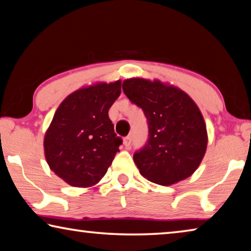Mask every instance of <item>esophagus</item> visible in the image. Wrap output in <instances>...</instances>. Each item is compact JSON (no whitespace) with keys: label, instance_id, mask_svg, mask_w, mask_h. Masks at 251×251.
<instances>
[{"label":"esophagus","instance_id":"esophagus-1","mask_svg":"<svg viewBox=\"0 0 251 251\" xmlns=\"http://www.w3.org/2000/svg\"><path fill=\"white\" fill-rule=\"evenodd\" d=\"M124 145L126 147H129L131 145V136H127L124 138Z\"/></svg>","mask_w":251,"mask_h":251}]
</instances>
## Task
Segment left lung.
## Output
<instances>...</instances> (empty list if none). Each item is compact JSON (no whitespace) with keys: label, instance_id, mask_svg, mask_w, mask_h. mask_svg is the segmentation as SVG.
Returning a JSON list of instances; mask_svg holds the SVG:
<instances>
[{"label":"left lung","instance_id":"left-lung-1","mask_svg":"<svg viewBox=\"0 0 251 251\" xmlns=\"http://www.w3.org/2000/svg\"><path fill=\"white\" fill-rule=\"evenodd\" d=\"M123 91L147 118L148 139L134 154L141 175L163 186L189 177L201 165L208 141L198 106L185 92L159 80L129 78Z\"/></svg>","mask_w":251,"mask_h":251}]
</instances>
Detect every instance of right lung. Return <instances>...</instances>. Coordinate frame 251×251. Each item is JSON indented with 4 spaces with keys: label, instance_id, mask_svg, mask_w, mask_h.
Masks as SVG:
<instances>
[{
    "label": "right lung",
    "instance_id": "right-lung-1",
    "mask_svg": "<svg viewBox=\"0 0 251 251\" xmlns=\"http://www.w3.org/2000/svg\"><path fill=\"white\" fill-rule=\"evenodd\" d=\"M121 80L72 93L54 114L44 137L45 158L56 175L74 187H90L107 172L122 138L108 109L121 95Z\"/></svg>",
    "mask_w": 251,
    "mask_h": 251
}]
</instances>
